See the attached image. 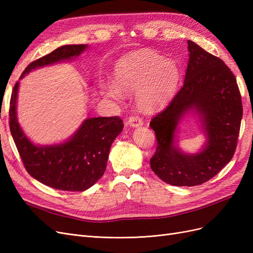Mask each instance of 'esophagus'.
<instances>
[{
	"label": "esophagus",
	"mask_w": 253,
	"mask_h": 253,
	"mask_svg": "<svg viewBox=\"0 0 253 253\" xmlns=\"http://www.w3.org/2000/svg\"><path fill=\"white\" fill-rule=\"evenodd\" d=\"M127 125L132 127H139L142 126V120L139 117L131 116L127 120Z\"/></svg>",
	"instance_id": "esophagus-1"
}]
</instances>
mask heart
<instances>
[{
	"mask_svg": "<svg viewBox=\"0 0 253 253\" xmlns=\"http://www.w3.org/2000/svg\"><path fill=\"white\" fill-rule=\"evenodd\" d=\"M115 84H104L103 94L121 101L124 94H136V103L144 113L164 109L174 97L180 81V68L173 59L150 49L129 52L114 67Z\"/></svg>",
	"mask_w": 253,
	"mask_h": 253,
	"instance_id": "obj_1",
	"label": "heart"
}]
</instances>
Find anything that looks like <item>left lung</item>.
<instances>
[{
  "label": "left lung",
  "instance_id": "obj_1",
  "mask_svg": "<svg viewBox=\"0 0 253 253\" xmlns=\"http://www.w3.org/2000/svg\"><path fill=\"white\" fill-rule=\"evenodd\" d=\"M188 50L181 88L150 122L157 138L151 169L160 179L177 187L202 185L230 162L243 117L241 94L229 67L193 41L188 40ZM189 113L198 116L206 138L195 153L183 152L178 145L179 124Z\"/></svg>",
  "mask_w": 253,
  "mask_h": 253
}]
</instances>
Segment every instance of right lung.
<instances>
[{
    "label": "right lung",
    "instance_id": "obj_1",
    "mask_svg": "<svg viewBox=\"0 0 253 253\" xmlns=\"http://www.w3.org/2000/svg\"><path fill=\"white\" fill-rule=\"evenodd\" d=\"M88 48L87 44L60 46L30 63L20 80L38 68L77 59ZM20 80L10 99L9 126L27 172L43 185L57 190L82 192L94 186L104 174L113 141L124 129L122 120L119 117L86 118L62 142L36 143L23 131L18 120Z\"/></svg>",
    "mask_w": 253,
    "mask_h": 253
}]
</instances>
